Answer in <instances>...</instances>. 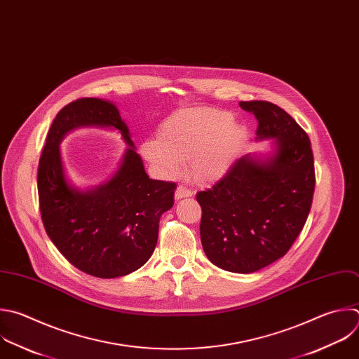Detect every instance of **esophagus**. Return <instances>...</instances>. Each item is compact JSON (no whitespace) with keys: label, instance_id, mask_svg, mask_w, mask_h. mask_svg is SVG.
Instances as JSON below:
<instances>
[{"label":"esophagus","instance_id":"1","mask_svg":"<svg viewBox=\"0 0 359 359\" xmlns=\"http://www.w3.org/2000/svg\"><path fill=\"white\" fill-rule=\"evenodd\" d=\"M193 196V191L184 186H179L175 191V198L176 200H180V198H184V197H191Z\"/></svg>","mask_w":359,"mask_h":359}]
</instances>
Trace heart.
<instances>
[{
    "label": "heart",
    "mask_w": 359,
    "mask_h": 359,
    "mask_svg": "<svg viewBox=\"0 0 359 359\" xmlns=\"http://www.w3.org/2000/svg\"><path fill=\"white\" fill-rule=\"evenodd\" d=\"M244 141L232 115L215 108L182 109L166 118L158 138L141 144V155L163 177H172L187 162V175L200 184L221 180L240 155Z\"/></svg>",
    "instance_id": "b5f03b06"
}]
</instances>
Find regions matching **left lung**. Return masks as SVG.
Listing matches in <instances>:
<instances>
[{
	"label": "left lung",
	"mask_w": 359,
	"mask_h": 359,
	"mask_svg": "<svg viewBox=\"0 0 359 359\" xmlns=\"http://www.w3.org/2000/svg\"><path fill=\"white\" fill-rule=\"evenodd\" d=\"M258 119L257 140H273L268 159L245 155L211 189L198 191L200 236L207 258L235 273L257 272L282 258L311 208L316 173L304 130L269 101H241Z\"/></svg>",
	"instance_id": "left-lung-1"
}]
</instances>
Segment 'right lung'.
<instances>
[{"instance_id":"right-lung-1","label":"right lung","mask_w":359,"mask_h":359,"mask_svg":"<svg viewBox=\"0 0 359 359\" xmlns=\"http://www.w3.org/2000/svg\"><path fill=\"white\" fill-rule=\"evenodd\" d=\"M80 126L114 128L129 145L114 176L86 192L65 179L58 148L64 135ZM175 190L173 182L149 179L112 102L86 97L57 112L38 166L39 208L52 243L81 272L112 279L145 265L158 243L161 215L173 205Z\"/></svg>"}]
</instances>
